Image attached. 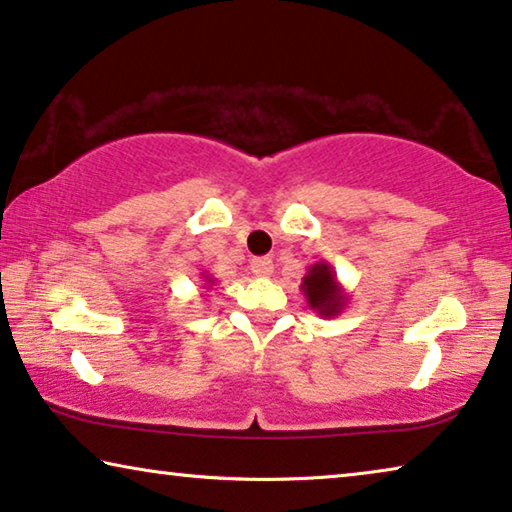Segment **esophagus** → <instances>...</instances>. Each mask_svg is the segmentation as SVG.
<instances>
[{
	"instance_id": "1",
	"label": "esophagus",
	"mask_w": 512,
	"mask_h": 512,
	"mask_svg": "<svg viewBox=\"0 0 512 512\" xmlns=\"http://www.w3.org/2000/svg\"><path fill=\"white\" fill-rule=\"evenodd\" d=\"M250 271H253L257 278H269L273 273V259L271 257L253 259V262H250Z\"/></svg>"
}]
</instances>
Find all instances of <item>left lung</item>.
<instances>
[{
  "label": "left lung",
  "mask_w": 512,
  "mask_h": 512,
  "mask_svg": "<svg viewBox=\"0 0 512 512\" xmlns=\"http://www.w3.org/2000/svg\"><path fill=\"white\" fill-rule=\"evenodd\" d=\"M301 292L308 301L310 310H315L319 317L331 319L338 317L347 308L349 294L340 285L338 273L329 262H317L308 266L301 280Z\"/></svg>",
  "instance_id": "1"
}]
</instances>
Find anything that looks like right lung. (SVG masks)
Here are the masks:
<instances>
[{"label": "right lung", "mask_w": 512, "mask_h": 512, "mask_svg": "<svg viewBox=\"0 0 512 512\" xmlns=\"http://www.w3.org/2000/svg\"><path fill=\"white\" fill-rule=\"evenodd\" d=\"M200 278H202V292H209V289L216 285V278H213L209 271H202Z\"/></svg>", "instance_id": "add662e5"}]
</instances>
